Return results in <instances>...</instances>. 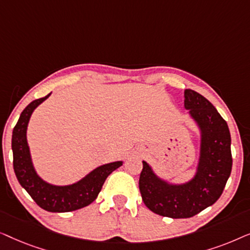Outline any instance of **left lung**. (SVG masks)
Segmentation results:
<instances>
[{"mask_svg":"<svg viewBox=\"0 0 250 250\" xmlns=\"http://www.w3.org/2000/svg\"><path fill=\"white\" fill-rule=\"evenodd\" d=\"M184 108L199 132V157L194 174L186 182L164 179L142 160L139 188L153 213L170 218L192 217L217 201L232 169L231 135L216 108L198 92H184Z\"/></svg>","mask_w":250,"mask_h":250,"instance_id":"left-lung-1","label":"left lung"}]
</instances>
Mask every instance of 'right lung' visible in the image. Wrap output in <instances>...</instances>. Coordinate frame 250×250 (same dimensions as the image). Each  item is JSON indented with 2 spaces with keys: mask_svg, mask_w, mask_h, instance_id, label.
I'll return each mask as SVG.
<instances>
[{
  "mask_svg": "<svg viewBox=\"0 0 250 250\" xmlns=\"http://www.w3.org/2000/svg\"><path fill=\"white\" fill-rule=\"evenodd\" d=\"M51 95L37 99L27 105L20 115L12 132L13 169L20 186L30 194L41 208L51 213H67L86 207L97 199L104 181L115 169L123 165V160L104 164L91 170L77 182L57 186L43 180L37 174L33 164L27 128L33 112Z\"/></svg>",
  "mask_w": 250,
  "mask_h": 250,
  "instance_id": "right-lung-1",
  "label": "right lung"
}]
</instances>
